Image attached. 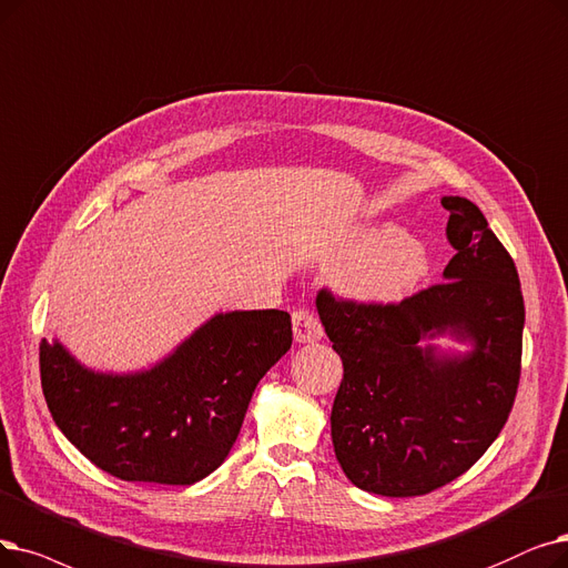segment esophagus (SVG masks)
<instances>
[{
    "instance_id": "obj_1",
    "label": "esophagus",
    "mask_w": 568,
    "mask_h": 568,
    "mask_svg": "<svg viewBox=\"0 0 568 568\" xmlns=\"http://www.w3.org/2000/svg\"><path fill=\"white\" fill-rule=\"evenodd\" d=\"M292 329L297 343H313L323 336V325H320V320L306 308L292 313Z\"/></svg>"
}]
</instances>
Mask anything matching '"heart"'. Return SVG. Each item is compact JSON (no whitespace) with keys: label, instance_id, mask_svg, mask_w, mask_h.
<instances>
[{"label":"heart","instance_id":"1","mask_svg":"<svg viewBox=\"0 0 568 568\" xmlns=\"http://www.w3.org/2000/svg\"><path fill=\"white\" fill-rule=\"evenodd\" d=\"M351 260L338 271V287L362 304H394L417 285L427 271L423 243L408 239L397 225H368L343 245Z\"/></svg>","mask_w":568,"mask_h":568}]
</instances>
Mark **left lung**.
<instances>
[{
    "instance_id": "left-lung-1",
    "label": "left lung",
    "mask_w": 568,
    "mask_h": 568,
    "mask_svg": "<svg viewBox=\"0 0 568 568\" xmlns=\"http://www.w3.org/2000/svg\"><path fill=\"white\" fill-rule=\"evenodd\" d=\"M457 251L443 278L397 304L341 300L323 287L317 313L343 381L332 406L334 453L359 489L420 497L468 471L504 429L523 364L525 302L517 268L480 209L443 196ZM471 339L462 358L425 337Z\"/></svg>"
}]
</instances>
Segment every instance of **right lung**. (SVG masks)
<instances>
[{
  "label": "right lung",
  "instance_id": "1",
  "mask_svg": "<svg viewBox=\"0 0 568 568\" xmlns=\"http://www.w3.org/2000/svg\"><path fill=\"white\" fill-rule=\"evenodd\" d=\"M290 345L292 320L278 308L217 313L132 376L94 374L43 338L41 387L55 425L102 471L192 485L225 462L257 383Z\"/></svg>",
  "mask_w": 568,
  "mask_h": 568
}]
</instances>
